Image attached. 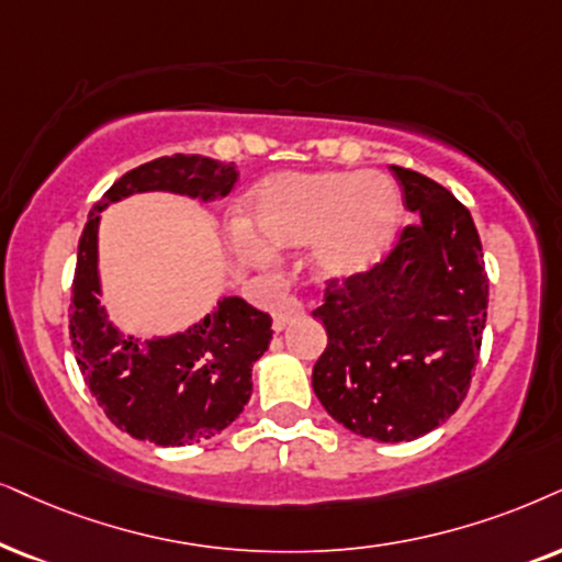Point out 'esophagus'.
Instances as JSON below:
<instances>
[{
    "instance_id": "obj_1",
    "label": "esophagus",
    "mask_w": 562,
    "mask_h": 562,
    "mask_svg": "<svg viewBox=\"0 0 562 562\" xmlns=\"http://www.w3.org/2000/svg\"><path fill=\"white\" fill-rule=\"evenodd\" d=\"M305 314V308H303V303L297 301V297H285V301L280 303V308L274 311V331H282L285 329V326H290L293 322H297V318H301Z\"/></svg>"
}]
</instances>
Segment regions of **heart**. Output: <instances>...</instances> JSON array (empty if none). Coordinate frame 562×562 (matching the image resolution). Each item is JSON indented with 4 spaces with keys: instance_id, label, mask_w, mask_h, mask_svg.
<instances>
[{
    "instance_id": "1",
    "label": "heart",
    "mask_w": 562,
    "mask_h": 562,
    "mask_svg": "<svg viewBox=\"0 0 562 562\" xmlns=\"http://www.w3.org/2000/svg\"><path fill=\"white\" fill-rule=\"evenodd\" d=\"M248 223L274 246H311L326 280L368 274L389 257L400 236L402 194L389 176L363 173H277L254 189ZM246 254L269 259L259 240Z\"/></svg>"
}]
</instances>
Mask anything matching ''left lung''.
Listing matches in <instances>:
<instances>
[{
	"mask_svg": "<svg viewBox=\"0 0 562 562\" xmlns=\"http://www.w3.org/2000/svg\"><path fill=\"white\" fill-rule=\"evenodd\" d=\"M420 215L368 274L331 280L314 311L324 409L358 436L400 443L446 423L470 392L487 318V274L470 210L428 176L392 166Z\"/></svg>",
	"mask_w": 562,
	"mask_h": 562,
	"instance_id": "8db88e82",
	"label": "left lung"
}]
</instances>
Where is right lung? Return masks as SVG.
Segmentation results:
<instances>
[{"mask_svg": "<svg viewBox=\"0 0 562 562\" xmlns=\"http://www.w3.org/2000/svg\"><path fill=\"white\" fill-rule=\"evenodd\" d=\"M238 170L204 155H170L130 170L90 210L77 246L69 339L85 383L119 430L155 446L212 438L251 400V368L272 339V316L244 297L170 337L139 339L113 326L101 305L98 225L113 202L142 191H170L202 202L231 194Z\"/></svg>", "mask_w": 562, "mask_h": 562, "instance_id": "add662e5", "label": "right lung"}]
</instances>
